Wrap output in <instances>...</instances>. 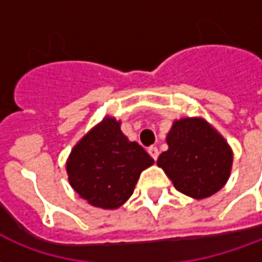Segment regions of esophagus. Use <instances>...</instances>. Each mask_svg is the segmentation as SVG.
<instances>
[{
	"label": "esophagus",
	"mask_w": 262,
	"mask_h": 262,
	"mask_svg": "<svg viewBox=\"0 0 262 262\" xmlns=\"http://www.w3.org/2000/svg\"><path fill=\"white\" fill-rule=\"evenodd\" d=\"M148 152H149V155L152 156V159L154 160L158 159V156H159V150H158L156 146H150L149 149H148Z\"/></svg>",
	"instance_id": "obj_1"
}]
</instances>
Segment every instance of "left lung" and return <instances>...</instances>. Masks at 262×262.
<instances>
[{
	"label": "left lung",
	"mask_w": 262,
	"mask_h": 262,
	"mask_svg": "<svg viewBox=\"0 0 262 262\" xmlns=\"http://www.w3.org/2000/svg\"><path fill=\"white\" fill-rule=\"evenodd\" d=\"M158 166L176 190L202 200L213 195L228 181L233 154L221 134L204 118H181L173 123Z\"/></svg>",
	"instance_id": "left-lung-1"
}]
</instances>
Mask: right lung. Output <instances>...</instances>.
<instances>
[{"mask_svg":"<svg viewBox=\"0 0 262 262\" xmlns=\"http://www.w3.org/2000/svg\"><path fill=\"white\" fill-rule=\"evenodd\" d=\"M120 121L106 117L74 146L67 162L71 187L91 205L114 209L133 195L141 171L154 159L121 133Z\"/></svg>","mask_w":262,"mask_h":262,"instance_id":"1","label":"right lung"}]
</instances>
